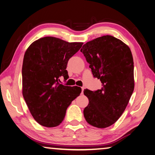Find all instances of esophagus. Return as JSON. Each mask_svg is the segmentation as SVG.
Instances as JSON below:
<instances>
[{"instance_id":"1","label":"esophagus","mask_w":155,"mask_h":155,"mask_svg":"<svg viewBox=\"0 0 155 155\" xmlns=\"http://www.w3.org/2000/svg\"><path fill=\"white\" fill-rule=\"evenodd\" d=\"M81 89H82V94H83V91H84V87H83V86H82V87H81Z\"/></svg>"}]
</instances>
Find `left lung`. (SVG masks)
Instances as JSON below:
<instances>
[{
  "label": "left lung",
  "instance_id": "1",
  "mask_svg": "<svg viewBox=\"0 0 155 155\" xmlns=\"http://www.w3.org/2000/svg\"><path fill=\"white\" fill-rule=\"evenodd\" d=\"M81 51L102 86L94 92L84 91L89 100L83 111L84 118L92 126L107 127L121 117L134 92V63L131 49L120 39L106 35L86 43Z\"/></svg>",
  "mask_w": 155,
  "mask_h": 155
}]
</instances>
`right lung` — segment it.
Listing matches in <instances>:
<instances>
[{"label": "right lung", "instance_id": "obj_1", "mask_svg": "<svg viewBox=\"0 0 155 155\" xmlns=\"http://www.w3.org/2000/svg\"><path fill=\"white\" fill-rule=\"evenodd\" d=\"M83 44L55 37L34 41L25 52L22 64V94L31 116L47 127L59 125L71 102L80 95L78 86L59 84L67 78L68 61Z\"/></svg>", "mask_w": 155, "mask_h": 155}]
</instances>
